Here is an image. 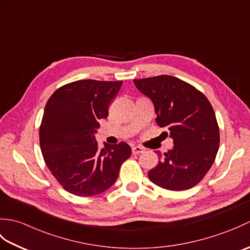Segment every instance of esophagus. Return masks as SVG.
<instances>
[{
    "instance_id": "1",
    "label": "esophagus",
    "mask_w": 250,
    "mask_h": 250,
    "mask_svg": "<svg viewBox=\"0 0 250 250\" xmlns=\"http://www.w3.org/2000/svg\"><path fill=\"white\" fill-rule=\"evenodd\" d=\"M144 148L141 147V146H133L132 147V152H133V155H140V153L144 152Z\"/></svg>"
}]
</instances>
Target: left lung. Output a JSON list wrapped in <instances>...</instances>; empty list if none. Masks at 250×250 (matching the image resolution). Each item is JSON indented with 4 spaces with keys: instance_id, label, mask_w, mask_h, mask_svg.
Listing matches in <instances>:
<instances>
[{
    "instance_id": "8db88e82",
    "label": "left lung",
    "mask_w": 250,
    "mask_h": 250,
    "mask_svg": "<svg viewBox=\"0 0 250 250\" xmlns=\"http://www.w3.org/2000/svg\"><path fill=\"white\" fill-rule=\"evenodd\" d=\"M140 91L149 98L159 126L167 128L174 146L148 172L153 184L183 191L198 185L213 166L219 148V126L205 95L177 77L160 75L134 79Z\"/></svg>"
}]
</instances>
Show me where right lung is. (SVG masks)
I'll return each instance as SVG.
<instances>
[{
  "label": "right lung",
  "instance_id": "obj_1",
  "mask_svg": "<svg viewBox=\"0 0 250 250\" xmlns=\"http://www.w3.org/2000/svg\"><path fill=\"white\" fill-rule=\"evenodd\" d=\"M122 82L77 81L60 87L45 106L40 145L46 166L63 188L78 196L102 193L131 156L125 142L100 149L94 133Z\"/></svg>",
  "mask_w": 250,
  "mask_h": 250
}]
</instances>
